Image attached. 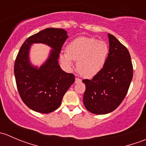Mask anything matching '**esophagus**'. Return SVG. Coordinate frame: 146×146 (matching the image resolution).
Listing matches in <instances>:
<instances>
[{"instance_id": "esophagus-1", "label": "esophagus", "mask_w": 146, "mask_h": 146, "mask_svg": "<svg viewBox=\"0 0 146 146\" xmlns=\"http://www.w3.org/2000/svg\"><path fill=\"white\" fill-rule=\"evenodd\" d=\"M81 82V80H80V78H78L76 77V83H78V82Z\"/></svg>"}]
</instances>
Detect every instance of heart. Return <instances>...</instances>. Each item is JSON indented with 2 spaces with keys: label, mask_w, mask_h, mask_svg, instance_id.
I'll list each match as a JSON object with an SVG mask.
<instances>
[{
  "label": "heart",
  "mask_w": 146,
  "mask_h": 146,
  "mask_svg": "<svg viewBox=\"0 0 146 146\" xmlns=\"http://www.w3.org/2000/svg\"><path fill=\"white\" fill-rule=\"evenodd\" d=\"M110 47L104 41L92 37L76 38L66 46V53L60 55L61 63L68 68L78 60L77 69L81 76L92 78L100 73L105 66Z\"/></svg>",
  "instance_id": "obj_1"
}]
</instances>
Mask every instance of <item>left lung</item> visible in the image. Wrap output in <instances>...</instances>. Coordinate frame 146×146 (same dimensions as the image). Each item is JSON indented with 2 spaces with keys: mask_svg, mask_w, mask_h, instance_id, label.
<instances>
[{
  "mask_svg": "<svg viewBox=\"0 0 146 146\" xmlns=\"http://www.w3.org/2000/svg\"><path fill=\"white\" fill-rule=\"evenodd\" d=\"M110 53L105 66L92 79H85L83 103L92 114H105L119 107L133 78V66L127 48L108 34Z\"/></svg>",
  "mask_w": 146,
  "mask_h": 146,
  "instance_id": "1",
  "label": "left lung"
}]
</instances>
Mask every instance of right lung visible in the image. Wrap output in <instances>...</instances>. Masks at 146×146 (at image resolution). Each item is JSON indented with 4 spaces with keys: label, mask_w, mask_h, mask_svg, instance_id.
<instances>
[{
    "label": "right lung",
    "mask_w": 146,
    "mask_h": 146,
    "mask_svg": "<svg viewBox=\"0 0 146 146\" xmlns=\"http://www.w3.org/2000/svg\"><path fill=\"white\" fill-rule=\"evenodd\" d=\"M68 37L63 29L46 28L29 36L16 57L14 73L22 100L33 111L48 114L58 109L65 93L75 82V76L64 71L58 64L59 54ZM33 43H44L52 48L48 58L39 67L29 60Z\"/></svg>",
    "instance_id": "right-lung-1"
}]
</instances>
